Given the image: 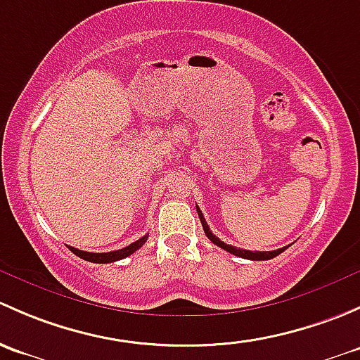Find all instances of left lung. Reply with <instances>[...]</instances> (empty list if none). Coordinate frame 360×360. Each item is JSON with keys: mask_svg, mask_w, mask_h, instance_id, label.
I'll return each mask as SVG.
<instances>
[{"mask_svg": "<svg viewBox=\"0 0 360 360\" xmlns=\"http://www.w3.org/2000/svg\"><path fill=\"white\" fill-rule=\"evenodd\" d=\"M198 214H199V218H201L202 229H205V234L207 236V239H210L213 244H217V246H220L221 250H225V251H229V253L236 255V257L246 258V260H270V258L277 257V255H281L288 248L286 246V248H281V250H274V251H246V250H240V248L231 246V244H225L224 240L218 239V237L210 231V227H207L205 217H202V213H201V210H199V207H198Z\"/></svg>", "mask_w": 360, "mask_h": 360, "instance_id": "left-lung-1", "label": "left lung"}]
</instances>
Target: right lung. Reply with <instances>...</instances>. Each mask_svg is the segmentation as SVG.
<instances>
[{
    "label": "right lung",
    "mask_w": 360,
    "mask_h": 360,
    "mask_svg": "<svg viewBox=\"0 0 360 360\" xmlns=\"http://www.w3.org/2000/svg\"><path fill=\"white\" fill-rule=\"evenodd\" d=\"M147 237L149 236H143L140 237L139 240H135V243H131L129 246L123 248V250H117V251H109V253H90V251H81L77 250V248H70V251H72L74 255H77L79 258H83V260L86 262H94V263H110V262H117V260H123V258L129 257V255L135 253L136 250H140V248L146 244Z\"/></svg>",
    "instance_id": "right-lung-1"
}]
</instances>
